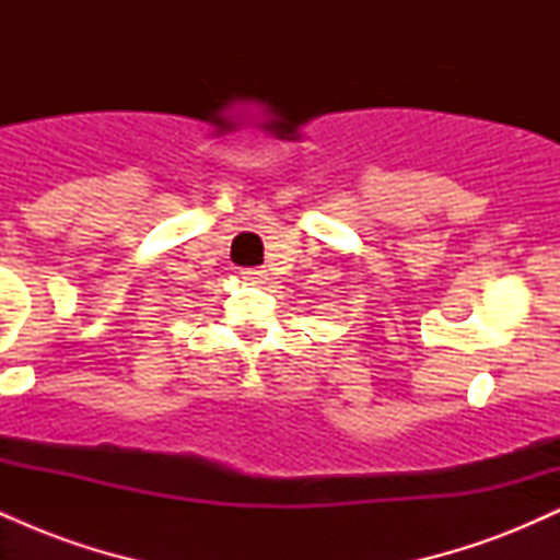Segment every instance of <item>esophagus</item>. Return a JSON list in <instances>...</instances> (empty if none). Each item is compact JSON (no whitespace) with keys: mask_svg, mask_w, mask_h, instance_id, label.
Instances as JSON below:
<instances>
[{"mask_svg":"<svg viewBox=\"0 0 560 560\" xmlns=\"http://www.w3.org/2000/svg\"><path fill=\"white\" fill-rule=\"evenodd\" d=\"M266 271L262 268H244L242 271V281H247V284H262L266 281Z\"/></svg>","mask_w":560,"mask_h":560,"instance_id":"obj_1","label":"esophagus"}]
</instances>
